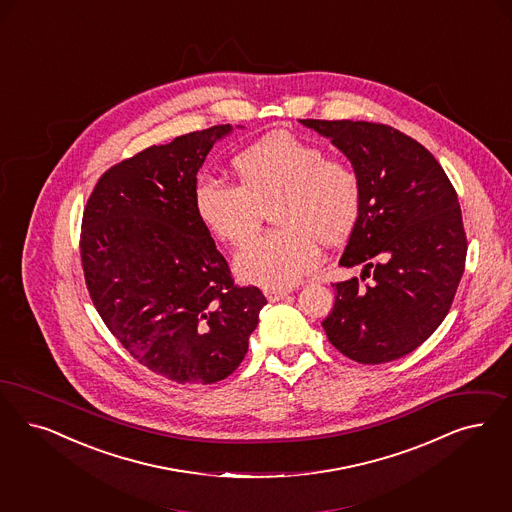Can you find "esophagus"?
I'll list each match as a JSON object with an SVG mask.
<instances>
[{
  "instance_id": "obj_1",
  "label": "esophagus",
  "mask_w": 512,
  "mask_h": 512,
  "mask_svg": "<svg viewBox=\"0 0 512 512\" xmlns=\"http://www.w3.org/2000/svg\"><path fill=\"white\" fill-rule=\"evenodd\" d=\"M289 295V289H265V297L270 302H278Z\"/></svg>"
}]
</instances>
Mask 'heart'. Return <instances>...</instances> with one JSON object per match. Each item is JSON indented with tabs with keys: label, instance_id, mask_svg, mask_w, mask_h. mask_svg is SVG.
<instances>
[{
	"label": "heart",
	"instance_id": "obj_1",
	"mask_svg": "<svg viewBox=\"0 0 512 512\" xmlns=\"http://www.w3.org/2000/svg\"><path fill=\"white\" fill-rule=\"evenodd\" d=\"M236 185L200 177L193 189L196 217L227 246H244L266 210L280 225L249 242L234 261L244 282L283 289L316 268L319 242L344 244L359 223L363 189L348 160L291 132H274L232 159Z\"/></svg>",
	"mask_w": 512,
	"mask_h": 512
}]
</instances>
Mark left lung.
<instances>
[{
    "mask_svg": "<svg viewBox=\"0 0 512 512\" xmlns=\"http://www.w3.org/2000/svg\"><path fill=\"white\" fill-rule=\"evenodd\" d=\"M333 141L357 170L359 223L340 265H363L333 283L323 329L336 350L378 365L414 352L446 318L465 270L467 236L458 194L441 164L397 128L367 121L302 119Z\"/></svg>",
    "mask_w": 512,
    "mask_h": 512,
    "instance_id": "obj_1",
    "label": "left lung"
}]
</instances>
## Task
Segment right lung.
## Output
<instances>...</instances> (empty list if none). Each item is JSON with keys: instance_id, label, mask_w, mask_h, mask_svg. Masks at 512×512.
Wrapping results in <instances>:
<instances>
[{"instance_id": "1", "label": "right lung", "mask_w": 512, "mask_h": 512, "mask_svg": "<svg viewBox=\"0 0 512 512\" xmlns=\"http://www.w3.org/2000/svg\"><path fill=\"white\" fill-rule=\"evenodd\" d=\"M217 124L111 166L90 193L81 263L92 304L124 350L177 384H215L238 369L265 295L234 283L196 217V174Z\"/></svg>"}]
</instances>
